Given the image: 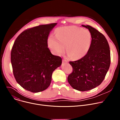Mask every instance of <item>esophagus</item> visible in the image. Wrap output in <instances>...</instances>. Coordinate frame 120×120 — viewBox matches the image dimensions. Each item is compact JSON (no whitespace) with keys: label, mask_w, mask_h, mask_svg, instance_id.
Here are the masks:
<instances>
[{"label":"esophagus","mask_w":120,"mask_h":120,"mask_svg":"<svg viewBox=\"0 0 120 120\" xmlns=\"http://www.w3.org/2000/svg\"><path fill=\"white\" fill-rule=\"evenodd\" d=\"M63 63H68L67 61L66 60H65V59H63Z\"/></svg>","instance_id":"1"}]
</instances>
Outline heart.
I'll return each instance as SVG.
<instances>
[{
  "instance_id": "1",
  "label": "heart",
  "mask_w": 120,
  "mask_h": 120,
  "mask_svg": "<svg viewBox=\"0 0 120 120\" xmlns=\"http://www.w3.org/2000/svg\"><path fill=\"white\" fill-rule=\"evenodd\" d=\"M92 40L91 32L87 29L76 26H63L56 29V36L51 35L48 37L47 44L54 54L60 56L66 46L68 56L78 60L87 54Z\"/></svg>"
}]
</instances>
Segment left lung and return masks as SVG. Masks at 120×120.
<instances>
[{"mask_svg":"<svg viewBox=\"0 0 120 120\" xmlns=\"http://www.w3.org/2000/svg\"><path fill=\"white\" fill-rule=\"evenodd\" d=\"M82 26L91 32V45L84 57L69 62L73 71L67 80L74 89L86 91L97 87L104 80L110 65V50L107 40L101 33L90 26Z\"/></svg>","mask_w":120,"mask_h":120,"instance_id":"1","label":"left lung"}]
</instances>
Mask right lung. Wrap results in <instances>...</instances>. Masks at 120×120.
Returning <instances> with one entry per match:
<instances>
[{"mask_svg": "<svg viewBox=\"0 0 120 120\" xmlns=\"http://www.w3.org/2000/svg\"><path fill=\"white\" fill-rule=\"evenodd\" d=\"M57 25H40L21 33L15 39L11 52L14 77L24 89L32 93L46 89L54 71L62 64L47 47L50 32Z\"/></svg>", "mask_w": 120, "mask_h": 120, "instance_id": "add662e5", "label": "right lung"}]
</instances>
